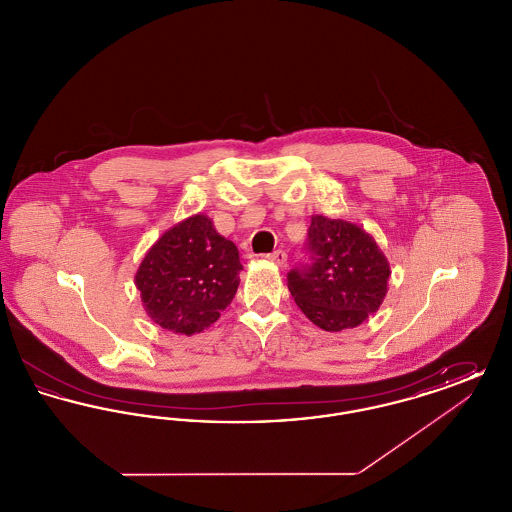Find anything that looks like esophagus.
I'll use <instances>...</instances> for the list:
<instances>
[{
    "instance_id": "obj_1",
    "label": "esophagus",
    "mask_w": 512,
    "mask_h": 512,
    "mask_svg": "<svg viewBox=\"0 0 512 512\" xmlns=\"http://www.w3.org/2000/svg\"><path fill=\"white\" fill-rule=\"evenodd\" d=\"M267 259L276 267H286V263H288V255L282 249H278L274 253H268Z\"/></svg>"
}]
</instances>
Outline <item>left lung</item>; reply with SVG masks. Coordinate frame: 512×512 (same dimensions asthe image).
Listing matches in <instances>:
<instances>
[{
	"instance_id": "left-lung-1",
	"label": "left lung",
	"mask_w": 512,
	"mask_h": 512,
	"mask_svg": "<svg viewBox=\"0 0 512 512\" xmlns=\"http://www.w3.org/2000/svg\"><path fill=\"white\" fill-rule=\"evenodd\" d=\"M307 249L311 263L293 268L288 290L313 324L341 332L380 309L388 293L390 263L363 226L313 215Z\"/></svg>"
}]
</instances>
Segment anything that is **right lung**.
<instances>
[{
	"mask_svg": "<svg viewBox=\"0 0 512 512\" xmlns=\"http://www.w3.org/2000/svg\"><path fill=\"white\" fill-rule=\"evenodd\" d=\"M240 253L207 215L180 220L147 249L136 270L147 317L180 336L219 320L240 286Z\"/></svg>",
	"mask_w": 512,
	"mask_h": 512,
	"instance_id": "1",
	"label": "right lung"
}]
</instances>
